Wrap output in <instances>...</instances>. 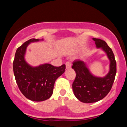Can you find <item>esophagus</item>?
Segmentation results:
<instances>
[{"label": "esophagus", "mask_w": 127, "mask_h": 127, "mask_svg": "<svg viewBox=\"0 0 127 127\" xmlns=\"http://www.w3.org/2000/svg\"><path fill=\"white\" fill-rule=\"evenodd\" d=\"M65 66H66V68H70L72 67V64L70 62H67L65 63Z\"/></svg>", "instance_id": "esophagus-1"}]
</instances>
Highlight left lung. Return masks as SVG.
Segmentation results:
<instances>
[{
	"instance_id": "obj_1",
	"label": "left lung",
	"mask_w": 127,
	"mask_h": 127,
	"mask_svg": "<svg viewBox=\"0 0 127 127\" xmlns=\"http://www.w3.org/2000/svg\"><path fill=\"white\" fill-rule=\"evenodd\" d=\"M96 46L106 52L110 60V70L103 78L93 76L83 61L76 60L73 63L72 68L76 72V78L72 84L75 95L83 103H90L101 100L110 92L116 73V63L112 49L105 41L93 38Z\"/></svg>"
}]
</instances>
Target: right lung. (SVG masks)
<instances>
[{
    "instance_id": "right-lung-1",
    "label": "right lung",
    "mask_w": 127,
    "mask_h": 127,
    "mask_svg": "<svg viewBox=\"0 0 127 127\" xmlns=\"http://www.w3.org/2000/svg\"><path fill=\"white\" fill-rule=\"evenodd\" d=\"M39 40L31 39L24 42L16 51L13 62L14 76L20 91L26 98L34 101H44L50 98L55 81L65 69V64L55 67L44 64L33 67L26 63L24 55L27 46L31 42Z\"/></svg>"
}]
</instances>
